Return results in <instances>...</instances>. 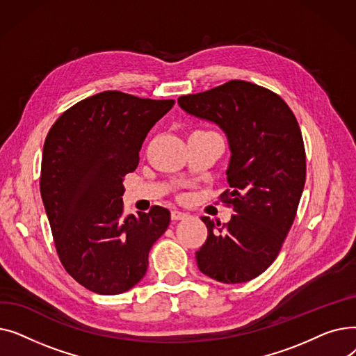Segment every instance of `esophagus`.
I'll use <instances>...</instances> for the list:
<instances>
[{
  "mask_svg": "<svg viewBox=\"0 0 356 356\" xmlns=\"http://www.w3.org/2000/svg\"><path fill=\"white\" fill-rule=\"evenodd\" d=\"M186 216H188V213H184V212H180V211H172V220H181V219H184Z\"/></svg>",
  "mask_w": 356,
  "mask_h": 356,
  "instance_id": "1",
  "label": "esophagus"
}]
</instances>
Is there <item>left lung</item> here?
Listing matches in <instances>:
<instances>
[{"label": "left lung", "mask_w": 356, "mask_h": 356, "mask_svg": "<svg viewBox=\"0 0 356 356\" xmlns=\"http://www.w3.org/2000/svg\"><path fill=\"white\" fill-rule=\"evenodd\" d=\"M179 106L216 124L231 149L228 223H207L208 238L196 252L199 270L220 283H245L277 258L293 225L306 181L300 127L277 93L245 81L184 95Z\"/></svg>", "instance_id": "8db88e82"}]
</instances>
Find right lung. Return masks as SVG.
I'll list each match as a JSON object with an SVG mask.
<instances>
[{"instance_id":"obj_1","label":"right lung","mask_w":356,"mask_h":356,"mask_svg":"<svg viewBox=\"0 0 356 356\" xmlns=\"http://www.w3.org/2000/svg\"><path fill=\"white\" fill-rule=\"evenodd\" d=\"M173 105L105 90L65 111L46 137L40 193L56 251L65 270L93 293L133 289L170 223L161 207L125 216L121 196L148 131Z\"/></svg>"}]
</instances>
